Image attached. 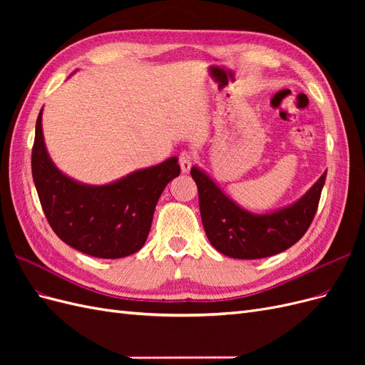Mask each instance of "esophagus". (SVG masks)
Segmentation results:
<instances>
[{
	"instance_id": "34e87169",
	"label": "esophagus",
	"mask_w": 365,
	"mask_h": 365,
	"mask_svg": "<svg viewBox=\"0 0 365 365\" xmlns=\"http://www.w3.org/2000/svg\"><path fill=\"white\" fill-rule=\"evenodd\" d=\"M193 155L190 152H187V150H184V152H181L180 153V165H181V170H182V173H187L190 170V168H192V164H193Z\"/></svg>"
}]
</instances>
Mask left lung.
I'll return each instance as SVG.
<instances>
[{
  "instance_id": "left-lung-1",
  "label": "left lung",
  "mask_w": 365,
  "mask_h": 365,
  "mask_svg": "<svg viewBox=\"0 0 365 365\" xmlns=\"http://www.w3.org/2000/svg\"><path fill=\"white\" fill-rule=\"evenodd\" d=\"M190 173L197 185L210 244L233 259H263L291 248L303 237L315 216L327 170L295 202L262 215L235 202L197 165Z\"/></svg>"
}]
</instances>
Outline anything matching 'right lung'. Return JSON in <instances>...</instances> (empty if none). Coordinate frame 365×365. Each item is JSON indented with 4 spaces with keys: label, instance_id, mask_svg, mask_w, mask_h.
I'll return each instance as SVG.
<instances>
[{
    "label": "right lung",
    "instance_id": "right-lung-1",
    "mask_svg": "<svg viewBox=\"0 0 365 365\" xmlns=\"http://www.w3.org/2000/svg\"><path fill=\"white\" fill-rule=\"evenodd\" d=\"M178 158L138 169L103 185L76 181L48 155L36 120L31 175L53 231L74 250L98 259H121L140 251L163 190L180 175Z\"/></svg>",
    "mask_w": 365,
    "mask_h": 365
}]
</instances>
